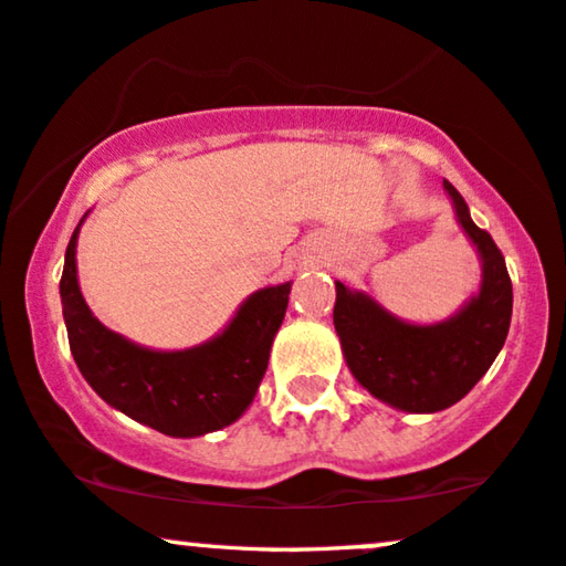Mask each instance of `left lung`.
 Returning <instances> with one entry per match:
<instances>
[{
    "instance_id": "left-lung-1",
    "label": "left lung",
    "mask_w": 566,
    "mask_h": 566,
    "mask_svg": "<svg viewBox=\"0 0 566 566\" xmlns=\"http://www.w3.org/2000/svg\"><path fill=\"white\" fill-rule=\"evenodd\" d=\"M455 219L482 260V285L453 316L438 324H409L363 291L335 283V329L350 374L363 389L401 412L430 415L474 389L505 345L513 316V283L494 239L469 216L451 182Z\"/></svg>"
}]
</instances>
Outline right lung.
Listing matches in <instances>:
<instances>
[{
    "label": "right lung",
    "mask_w": 566,
    "mask_h": 566,
    "mask_svg": "<svg viewBox=\"0 0 566 566\" xmlns=\"http://www.w3.org/2000/svg\"><path fill=\"white\" fill-rule=\"evenodd\" d=\"M80 227L69 239L59 291L69 347L84 381L118 412L169 438L206 436L239 420L268 370L291 283L252 293L229 327L203 345L149 350L107 329L90 312L76 281Z\"/></svg>",
    "instance_id": "obj_1"
}]
</instances>
